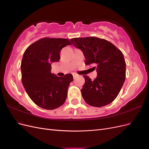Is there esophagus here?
<instances>
[{"instance_id": "34e87169", "label": "esophagus", "mask_w": 149, "mask_h": 149, "mask_svg": "<svg viewBox=\"0 0 149 149\" xmlns=\"http://www.w3.org/2000/svg\"><path fill=\"white\" fill-rule=\"evenodd\" d=\"M73 78H74V79H75L76 76H77V74H73Z\"/></svg>"}]
</instances>
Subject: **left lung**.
Wrapping results in <instances>:
<instances>
[{"mask_svg": "<svg viewBox=\"0 0 149 149\" xmlns=\"http://www.w3.org/2000/svg\"><path fill=\"white\" fill-rule=\"evenodd\" d=\"M73 45L81 49L85 64L96 67V78L93 81L83 76L85 83L81 90L89 105L101 107L113 101L118 96L125 78V61L120 50L107 40L97 37L74 38Z\"/></svg>", "mask_w": 149, "mask_h": 149, "instance_id": "8db88e82", "label": "left lung"}]
</instances>
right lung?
<instances>
[{
    "label": "right lung",
    "instance_id": "add662e5",
    "mask_svg": "<svg viewBox=\"0 0 149 149\" xmlns=\"http://www.w3.org/2000/svg\"><path fill=\"white\" fill-rule=\"evenodd\" d=\"M71 45L66 38H44L25 50L21 63L22 82L30 98L39 107L52 110L65 102L73 75L58 77L51 73V65L59 61L61 49Z\"/></svg>",
    "mask_w": 149,
    "mask_h": 149
}]
</instances>
